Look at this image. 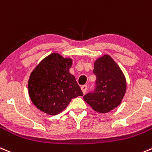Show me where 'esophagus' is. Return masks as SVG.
<instances>
[{
  "instance_id": "1",
  "label": "esophagus",
  "mask_w": 152,
  "mask_h": 152,
  "mask_svg": "<svg viewBox=\"0 0 152 152\" xmlns=\"http://www.w3.org/2000/svg\"><path fill=\"white\" fill-rule=\"evenodd\" d=\"M87 88H88V87H87V86H86V85H84V86H81V89H82V91H83V94H85V93L86 92V91H87Z\"/></svg>"
}]
</instances>
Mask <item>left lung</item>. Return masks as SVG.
I'll return each instance as SVG.
<instances>
[{"mask_svg": "<svg viewBox=\"0 0 152 152\" xmlns=\"http://www.w3.org/2000/svg\"><path fill=\"white\" fill-rule=\"evenodd\" d=\"M95 88L83 99L98 113H105L120 104L126 93V81L124 73L110 56L105 54L94 64Z\"/></svg>", "mask_w": 152, "mask_h": 152, "instance_id": "8db88e82", "label": "left lung"}]
</instances>
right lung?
Masks as SVG:
<instances>
[{"label": "right lung", "mask_w": 152, "mask_h": 152, "mask_svg": "<svg viewBox=\"0 0 152 152\" xmlns=\"http://www.w3.org/2000/svg\"><path fill=\"white\" fill-rule=\"evenodd\" d=\"M73 61L57 53L45 57L33 69L28 81L31 101L37 108L49 115H57L73 98L83 93L69 73Z\"/></svg>", "instance_id": "right-lung-1"}]
</instances>
